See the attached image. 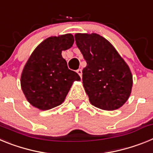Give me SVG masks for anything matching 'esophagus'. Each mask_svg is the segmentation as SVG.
<instances>
[{
    "mask_svg": "<svg viewBox=\"0 0 153 153\" xmlns=\"http://www.w3.org/2000/svg\"><path fill=\"white\" fill-rule=\"evenodd\" d=\"M76 72H77V74L79 75L80 78H82V70H81V69H79V70H76Z\"/></svg>",
    "mask_w": 153,
    "mask_h": 153,
    "instance_id": "obj_1",
    "label": "esophagus"
}]
</instances>
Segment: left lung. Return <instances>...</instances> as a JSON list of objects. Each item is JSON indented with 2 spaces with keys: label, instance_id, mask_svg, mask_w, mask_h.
<instances>
[{
  "label": "left lung",
  "instance_id": "obj_1",
  "mask_svg": "<svg viewBox=\"0 0 153 153\" xmlns=\"http://www.w3.org/2000/svg\"><path fill=\"white\" fill-rule=\"evenodd\" d=\"M74 36L87 63L82 79L90 103L104 110L121 107L132 91V76L129 66L100 35L76 33Z\"/></svg>",
  "mask_w": 153,
  "mask_h": 153
}]
</instances>
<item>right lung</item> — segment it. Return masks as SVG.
I'll return each mask as SVG.
<instances>
[{
	"label": "right lung",
	"instance_id": "right-lung-1",
	"mask_svg": "<svg viewBox=\"0 0 153 153\" xmlns=\"http://www.w3.org/2000/svg\"><path fill=\"white\" fill-rule=\"evenodd\" d=\"M74 38L71 33L51 36L40 43L23 70L21 85L28 102L41 110H48L64 101L74 81L80 77L69 70L62 51L70 49Z\"/></svg>",
	"mask_w": 153,
	"mask_h": 153
}]
</instances>
